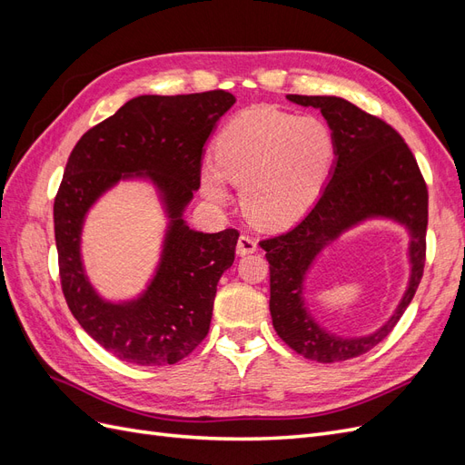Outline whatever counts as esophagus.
<instances>
[{"label": "esophagus", "instance_id": "1", "mask_svg": "<svg viewBox=\"0 0 465 465\" xmlns=\"http://www.w3.org/2000/svg\"><path fill=\"white\" fill-rule=\"evenodd\" d=\"M256 250H258V242H256L254 238H252V236L242 234L241 238H238V242H236V254H238V256L254 254Z\"/></svg>", "mask_w": 465, "mask_h": 465}]
</instances>
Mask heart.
<instances>
[{
  "label": "heart",
  "mask_w": 465,
  "mask_h": 465,
  "mask_svg": "<svg viewBox=\"0 0 465 465\" xmlns=\"http://www.w3.org/2000/svg\"><path fill=\"white\" fill-rule=\"evenodd\" d=\"M331 161L333 137L322 120L256 108L221 130L215 164L202 166L200 184L215 205L231 200L227 180L241 186L244 213L260 227L279 229L311 209Z\"/></svg>",
  "instance_id": "heart-1"
}]
</instances>
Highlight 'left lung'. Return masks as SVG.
Wrapping results in <instances>:
<instances>
[{"mask_svg": "<svg viewBox=\"0 0 465 465\" xmlns=\"http://www.w3.org/2000/svg\"><path fill=\"white\" fill-rule=\"evenodd\" d=\"M287 98L322 112L331 130L335 159L312 209L291 231L260 242L270 262V312L277 335L299 355L340 362L382 341L413 301L425 267L429 195L413 153L386 122L341 96ZM369 220H390L406 229L411 279L397 311L382 327L364 336H340L310 312L305 279L323 249Z\"/></svg>", "mask_w": 465, "mask_h": 465, "instance_id": "left-lung-1", "label": "left lung"}]
</instances>
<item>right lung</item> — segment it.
<instances>
[{
  "label": "right lung",
  "instance_id": "obj_1",
  "mask_svg": "<svg viewBox=\"0 0 465 465\" xmlns=\"http://www.w3.org/2000/svg\"><path fill=\"white\" fill-rule=\"evenodd\" d=\"M234 103L227 91L135 96L91 128L69 154L54 202L64 297L81 328L120 361L174 364L209 331L217 283L234 262L238 232L193 231L184 211L200 188L207 139ZM134 179L155 188L167 227L146 289L112 302L86 275L82 227L106 191Z\"/></svg>",
  "mask_w": 465,
  "mask_h": 465
}]
</instances>
